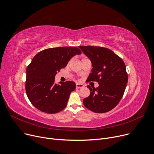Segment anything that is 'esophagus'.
<instances>
[{
    "instance_id": "obj_1",
    "label": "esophagus",
    "mask_w": 154,
    "mask_h": 154,
    "mask_svg": "<svg viewBox=\"0 0 154 154\" xmlns=\"http://www.w3.org/2000/svg\"><path fill=\"white\" fill-rule=\"evenodd\" d=\"M84 88V85L82 84H76V88L77 89H81Z\"/></svg>"
}]
</instances>
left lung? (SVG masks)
Segmentation results:
<instances>
[{
    "label": "left lung",
    "instance_id": "8db88e82",
    "mask_svg": "<svg viewBox=\"0 0 154 154\" xmlns=\"http://www.w3.org/2000/svg\"><path fill=\"white\" fill-rule=\"evenodd\" d=\"M92 62V72L86 82H97L99 87L88 85L91 94L83 99L86 108L97 113L108 112L122 99L128 82L126 66L116 53L101 46H80Z\"/></svg>",
    "mask_w": 154,
    "mask_h": 154
}]
</instances>
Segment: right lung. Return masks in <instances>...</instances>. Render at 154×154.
Here are the masks:
<instances>
[{"label": "right lung", "mask_w": 154, "mask_h": 154, "mask_svg": "<svg viewBox=\"0 0 154 154\" xmlns=\"http://www.w3.org/2000/svg\"><path fill=\"white\" fill-rule=\"evenodd\" d=\"M81 53L77 47L63 46L45 49L33 57L26 69L25 88L29 101L36 109L55 114L65 108L70 94L75 89V83L68 81L57 85L55 77L72 57Z\"/></svg>", "instance_id": "add662e5"}]
</instances>
